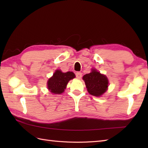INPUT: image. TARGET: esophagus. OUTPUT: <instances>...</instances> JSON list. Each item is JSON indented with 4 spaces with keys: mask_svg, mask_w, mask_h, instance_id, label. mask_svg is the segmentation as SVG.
<instances>
[{
    "mask_svg": "<svg viewBox=\"0 0 148 148\" xmlns=\"http://www.w3.org/2000/svg\"><path fill=\"white\" fill-rule=\"evenodd\" d=\"M76 77L78 78V79H81V77H82V73L79 72H76Z\"/></svg>",
    "mask_w": 148,
    "mask_h": 148,
    "instance_id": "obj_1",
    "label": "esophagus"
}]
</instances>
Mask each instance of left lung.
Wrapping results in <instances>:
<instances>
[{"label":"left lung","instance_id":"left-lung-1","mask_svg":"<svg viewBox=\"0 0 148 148\" xmlns=\"http://www.w3.org/2000/svg\"><path fill=\"white\" fill-rule=\"evenodd\" d=\"M88 92L95 97H100L104 93L109 86L108 77L100 73L96 69H92V72L83 77Z\"/></svg>","mask_w":148,"mask_h":148}]
</instances>
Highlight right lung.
I'll return each instance as SVG.
<instances>
[{
    "label": "right lung",
    "mask_w": 148,
    "mask_h": 148,
    "mask_svg": "<svg viewBox=\"0 0 148 148\" xmlns=\"http://www.w3.org/2000/svg\"><path fill=\"white\" fill-rule=\"evenodd\" d=\"M75 77L72 72H62L60 70H56L47 82L48 89L52 93L61 94L64 92L69 81Z\"/></svg>",
    "instance_id": "right-lung-1"
}]
</instances>
